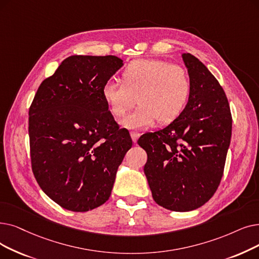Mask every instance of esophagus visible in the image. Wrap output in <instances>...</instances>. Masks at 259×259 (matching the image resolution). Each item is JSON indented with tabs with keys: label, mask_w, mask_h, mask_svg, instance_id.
<instances>
[{
	"label": "esophagus",
	"mask_w": 259,
	"mask_h": 259,
	"mask_svg": "<svg viewBox=\"0 0 259 259\" xmlns=\"http://www.w3.org/2000/svg\"><path fill=\"white\" fill-rule=\"evenodd\" d=\"M130 136H131V139H132L133 143H137L138 140H139V138L141 137V133H139V132H137V131H132V132L130 133Z\"/></svg>",
	"instance_id": "esophagus-1"
}]
</instances>
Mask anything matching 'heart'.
I'll return each mask as SVG.
<instances>
[{
  "mask_svg": "<svg viewBox=\"0 0 259 259\" xmlns=\"http://www.w3.org/2000/svg\"><path fill=\"white\" fill-rule=\"evenodd\" d=\"M121 80L111 78L102 95L111 114L121 118L136 105L140 106L121 121L128 129H145L159 119L170 122L181 115L192 91L189 77L182 66L155 59L134 61L122 71Z\"/></svg>",
  "mask_w": 259,
  "mask_h": 259,
  "instance_id": "obj_1",
  "label": "heart"
}]
</instances>
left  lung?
I'll return each instance as SVG.
<instances>
[{"instance_id":"1","label":"left lung","mask_w":259,"mask_h":259,"mask_svg":"<svg viewBox=\"0 0 259 259\" xmlns=\"http://www.w3.org/2000/svg\"><path fill=\"white\" fill-rule=\"evenodd\" d=\"M192 91L184 111L162 130L142 136L144 172L157 204L194 210L212 197L223 175L232 136L226 93L198 58L183 53Z\"/></svg>"}]
</instances>
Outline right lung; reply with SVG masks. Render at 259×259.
I'll return each instance as SVG.
<instances>
[{
    "label": "right lung",
    "instance_id": "obj_1",
    "mask_svg": "<svg viewBox=\"0 0 259 259\" xmlns=\"http://www.w3.org/2000/svg\"><path fill=\"white\" fill-rule=\"evenodd\" d=\"M122 65L116 56H70L42 81L29 108L33 176L65 209L88 211L104 204L132 146L102 95Z\"/></svg>",
    "mask_w": 259,
    "mask_h": 259
}]
</instances>
